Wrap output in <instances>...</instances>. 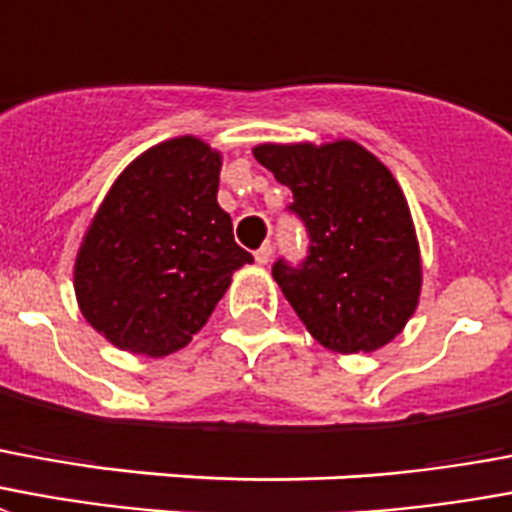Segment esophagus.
<instances>
[{
  "mask_svg": "<svg viewBox=\"0 0 512 512\" xmlns=\"http://www.w3.org/2000/svg\"><path fill=\"white\" fill-rule=\"evenodd\" d=\"M271 257H274V246L271 244H263L255 252V260L260 263V266H268V260H271Z\"/></svg>",
  "mask_w": 512,
  "mask_h": 512,
  "instance_id": "1",
  "label": "esophagus"
}]
</instances>
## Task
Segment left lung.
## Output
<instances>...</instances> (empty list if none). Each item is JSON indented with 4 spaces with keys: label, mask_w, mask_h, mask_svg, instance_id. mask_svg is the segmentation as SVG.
Here are the masks:
<instances>
[{
    "label": "left lung",
    "mask_w": 512,
    "mask_h": 512,
    "mask_svg": "<svg viewBox=\"0 0 512 512\" xmlns=\"http://www.w3.org/2000/svg\"><path fill=\"white\" fill-rule=\"evenodd\" d=\"M255 160L293 189L312 249L301 268L274 266L276 285L325 350L391 344L418 309L420 244L399 181L350 138L257 143Z\"/></svg>",
    "instance_id": "8db88e82"
}]
</instances>
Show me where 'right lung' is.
<instances>
[{
	"mask_svg": "<svg viewBox=\"0 0 512 512\" xmlns=\"http://www.w3.org/2000/svg\"><path fill=\"white\" fill-rule=\"evenodd\" d=\"M222 151L195 135L151 146L121 170L83 233L78 309L132 355L165 358L192 342L252 255L217 203Z\"/></svg>",
	"mask_w": 512,
	"mask_h": 512,
	"instance_id": "obj_1",
	"label": "right lung"
}]
</instances>
